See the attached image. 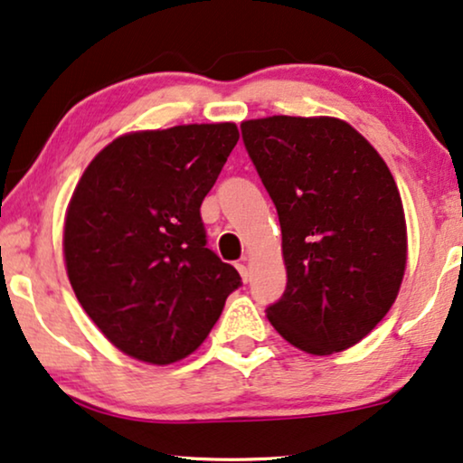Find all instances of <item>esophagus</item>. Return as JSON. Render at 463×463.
Listing matches in <instances>:
<instances>
[{
    "label": "esophagus",
    "instance_id": "34e87169",
    "mask_svg": "<svg viewBox=\"0 0 463 463\" xmlns=\"http://www.w3.org/2000/svg\"><path fill=\"white\" fill-rule=\"evenodd\" d=\"M234 266H237V270H239L241 279H243L245 283L250 281V269H247V264H245V262H239V264H234Z\"/></svg>",
    "mask_w": 463,
    "mask_h": 463
}]
</instances>
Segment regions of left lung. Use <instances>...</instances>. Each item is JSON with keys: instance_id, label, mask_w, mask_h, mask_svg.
Listing matches in <instances>:
<instances>
[{"instance_id": "left-lung-1", "label": "left lung", "mask_w": 463, "mask_h": 463, "mask_svg": "<svg viewBox=\"0 0 463 463\" xmlns=\"http://www.w3.org/2000/svg\"><path fill=\"white\" fill-rule=\"evenodd\" d=\"M277 207L288 288L266 308L289 344L334 354L386 317L407 264L402 201L388 165L346 121L288 117L241 123Z\"/></svg>"}]
</instances>
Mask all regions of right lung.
Segmentation results:
<instances>
[{
  "label": "right lung",
  "mask_w": 463,
  "mask_h": 463,
  "mask_svg": "<svg viewBox=\"0 0 463 463\" xmlns=\"http://www.w3.org/2000/svg\"><path fill=\"white\" fill-rule=\"evenodd\" d=\"M237 140L234 123L134 132L83 172L64 220V262L83 310L121 353L184 359L241 285L207 247L201 220Z\"/></svg>",
  "instance_id": "add662e5"
}]
</instances>
